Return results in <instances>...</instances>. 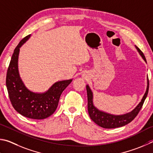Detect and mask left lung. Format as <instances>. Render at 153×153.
Instances as JSON below:
<instances>
[{"mask_svg":"<svg viewBox=\"0 0 153 153\" xmlns=\"http://www.w3.org/2000/svg\"><path fill=\"white\" fill-rule=\"evenodd\" d=\"M135 47L137 49L139 53H140V55L142 56V58L146 62L145 56L143 54V53L141 52V50L137 46ZM86 88L88 100V112H89L91 119L96 124L103 128H116L124 126L129 124L137 116L142 107H143L144 100H146L147 97V95H148L149 82V78L147 77V87L146 92L144 93L143 99L141 100V101L138 103V105L132 111L122 115L110 114L106 113L105 111H101L100 109L96 108L94 104H93V95L92 91L88 85H87Z\"/></svg>","mask_w":153,"mask_h":153,"instance_id":"1","label":"left lung"}]
</instances>
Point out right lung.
I'll list each match as a JSON object with an SVG mask.
<instances>
[{"mask_svg":"<svg viewBox=\"0 0 153 153\" xmlns=\"http://www.w3.org/2000/svg\"><path fill=\"white\" fill-rule=\"evenodd\" d=\"M30 37L26 36L15 48L7 70L6 85L10 102L19 114L31 119L42 120L54 113L62 93L72 79L56 82L44 93H35L27 88L20 77L18 59L20 48Z\"/></svg>","mask_w":153,"mask_h":153,"instance_id":"1","label":"right lung"}]
</instances>
